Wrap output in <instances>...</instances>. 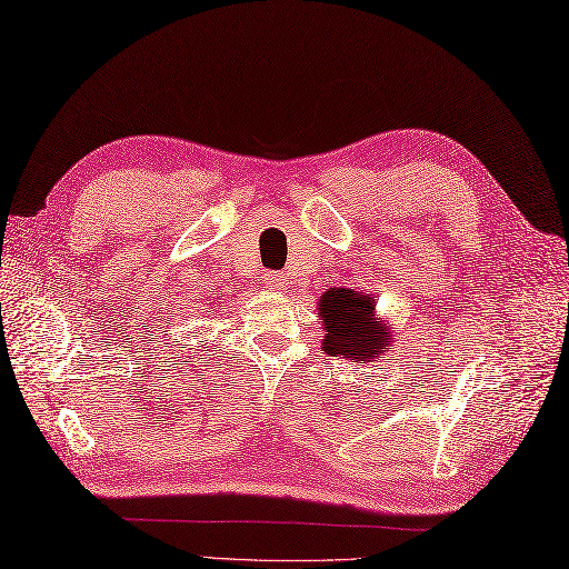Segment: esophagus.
<instances>
[{
  "label": "esophagus",
  "mask_w": 569,
  "mask_h": 569,
  "mask_svg": "<svg viewBox=\"0 0 569 569\" xmlns=\"http://www.w3.org/2000/svg\"><path fill=\"white\" fill-rule=\"evenodd\" d=\"M264 281H267V286H271L276 290H283L286 288V276L279 273V271H267L264 273Z\"/></svg>",
  "instance_id": "1"
}]
</instances>
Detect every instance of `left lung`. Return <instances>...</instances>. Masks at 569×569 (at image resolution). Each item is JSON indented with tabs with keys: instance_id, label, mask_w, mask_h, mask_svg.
Segmentation results:
<instances>
[{
	"instance_id": "obj_1",
	"label": "left lung",
	"mask_w": 569,
	"mask_h": 569,
	"mask_svg": "<svg viewBox=\"0 0 569 569\" xmlns=\"http://www.w3.org/2000/svg\"><path fill=\"white\" fill-rule=\"evenodd\" d=\"M319 317L325 319L322 348L329 356L366 360L385 356L391 343V327L375 315V300L353 288H329L319 298Z\"/></svg>"
}]
</instances>
